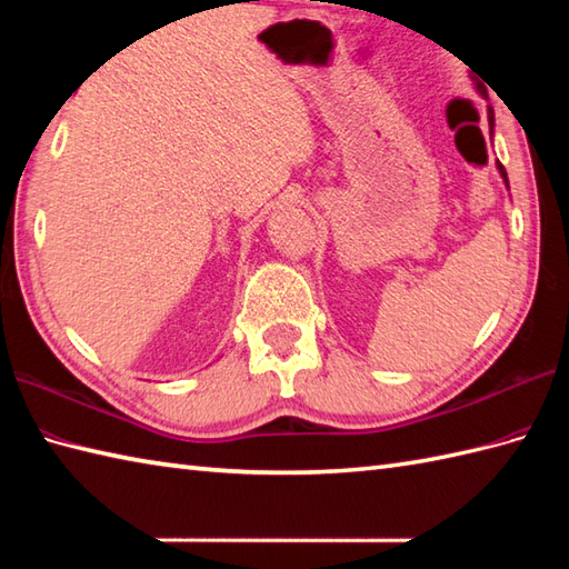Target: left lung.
Instances as JSON below:
<instances>
[{
    "label": "left lung",
    "mask_w": 569,
    "mask_h": 569,
    "mask_svg": "<svg viewBox=\"0 0 569 569\" xmlns=\"http://www.w3.org/2000/svg\"><path fill=\"white\" fill-rule=\"evenodd\" d=\"M479 90H481V88H479ZM489 124L493 127V112H491V107H489ZM497 166H499V173L503 176V183H506V186H509V176H506V168H503L501 163H497Z\"/></svg>",
    "instance_id": "left-lung-1"
}]
</instances>
